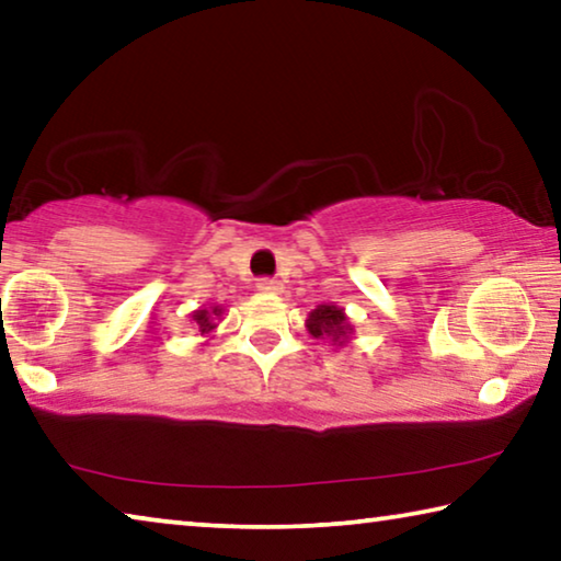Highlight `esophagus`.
I'll return each mask as SVG.
<instances>
[{
    "mask_svg": "<svg viewBox=\"0 0 561 561\" xmlns=\"http://www.w3.org/2000/svg\"><path fill=\"white\" fill-rule=\"evenodd\" d=\"M257 289L260 291H267V294H277V291H282V282L279 279H272V277H262L257 282Z\"/></svg>",
    "mask_w": 561,
    "mask_h": 561,
    "instance_id": "1",
    "label": "esophagus"
}]
</instances>
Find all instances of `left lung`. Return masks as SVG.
<instances>
[{
	"label": "left lung",
	"mask_w": 561,
	"mask_h": 561,
	"mask_svg": "<svg viewBox=\"0 0 561 561\" xmlns=\"http://www.w3.org/2000/svg\"><path fill=\"white\" fill-rule=\"evenodd\" d=\"M307 329L314 339H329L334 346H346L354 327L348 324L344 309L336 304H319L307 319Z\"/></svg>",
	"instance_id": "obj_1"
}]
</instances>
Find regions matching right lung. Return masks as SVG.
Returning a JSON list of instances; mask_svg holds the SVG:
<instances>
[{
    "label": "right lung",
    "mask_w": 561,
    "mask_h": 561,
    "mask_svg": "<svg viewBox=\"0 0 561 561\" xmlns=\"http://www.w3.org/2000/svg\"><path fill=\"white\" fill-rule=\"evenodd\" d=\"M222 307H210V309H197L193 311V321L195 327L201 329V334H210V331L217 327V319L222 317Z\"/></svg>",
    "instance_id": "obj_1"
}]
</instances>
